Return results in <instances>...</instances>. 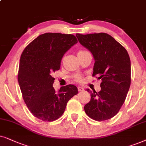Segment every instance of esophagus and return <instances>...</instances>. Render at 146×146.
I'll list each match as a JSON object with an SVG mask.
<instances>
[{"label": "esophagus", "mask_w": 146, "mask_h": 146, "mask_svg": "<svg viewBox=\"0 0 146 146\" xmlns=\"http://www.w3.org/2000/svg\"><path fill=\"white\" fill-rule=\"evenodd\" d=\"M77 88H78V91H83V90H84V89H83V87H82L79 86L78 87H77Z\"/></svg>", "instance_id": "obj_1"}]
</instances>
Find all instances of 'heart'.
Returning a JSON list of instances; mask_svg holds the SVG:
<instances>
[{"mask_svg":"<svg viewBox=\"0 0 146 146\" xmlns=\"http://www.w3.org/2000/svg\"><path fill=\"white\" fill-rule=\"evenodd\" d=\"M85 50H79V51L78 52V53H82V52H84ZM76 80H77V81H80L81 79V77H79V76H77V77H76Z\"/></svg>","mask_w":146,"mask_h":146,"instance_id":"obj_1","label":"heart"}]
</instances>
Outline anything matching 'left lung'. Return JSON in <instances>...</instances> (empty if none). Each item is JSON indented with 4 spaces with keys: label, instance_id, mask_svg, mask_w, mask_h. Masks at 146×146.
<instances>
[{
    "label": "left lung",
    "instance_id": "obj_1",
    "mask_svg": "<svg viewBox=\"0 0 146 146\" xmlns=\"http://www.w3.org/2000/svg\"><path fill=\"white\" fill-rule=\"evenodd\" d=\"M76 36L94 58L93 76L102 80L100 91L87 89L91 100L85 106V111L96 121L111 119L121 109L131 84L129 56L121 44L105 33H77Z\"/></svg>",
    "mask_w": 146,
    "mask_h": 146
}]
</instances>
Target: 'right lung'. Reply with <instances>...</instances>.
<instances>
[{
  "label": "right lung",
  "instance_id": "obj_1",
  "mask_svg": "<svg viewBox=\"0 0 146 146\" xmlns=\"http://www.w3.org/2000/svg\"><path fill=\"white\" fill-rule=\"evenodd\" d=\"M77 39L73 35L46 33L37 36L23 50L19 63L18 81L23 98L31 113L44 121L57 119L70 99L78 93L73 85L53 87V73L60 69L64 54Z\"/></svg>",
  "mask_w": 146,
  "mask_h": 146
}]
</instances>
